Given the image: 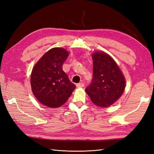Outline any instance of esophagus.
Listing matches in <instances>:
<instances>
[{
    "label": "esophagus",
    "mask_w": 154,
    "mask_h": 154,
    "mask_svg": "<svg viewBox=\"0 0 154 154\" xmlns=\"http://www.w3.org/2000/svg\"><path fill=\"white\" fill-rule=\"evenodd\" d=\"M76 86L77 88H82L84 87V84L83 83H77L76 85Z\"/></svg>",
    "instance_id": "1"
}]
</instances>
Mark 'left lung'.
Here are the masks:
<instances>
[{"label":"left lung","instance_id":"obj_1","mask_svg":"<svg viewBox=\"0 0 154 154\" xmlns=\"http://www.w3.org/2000/svg\"><path fill=\"white\" fill-rule=\"evenodd\" d=\"M92 58L93 77L85 91L95 105L106 108L122 96L126 87L125 77L113 58L105 52H94Z\"/></svg>","mask_w":154,"mask_h":154}]
</instances>
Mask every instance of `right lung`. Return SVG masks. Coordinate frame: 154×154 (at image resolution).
<instances>
[{"instance_id": "add662e5", "label": "right lung", "mask_w": 154, "mask_h": 154, "mask_svg": "<svg viewBox=\"0 0 154 154\" xmlns=\"http://www.w3.org/2000/svg\"><path fill=\"white\" fill-rule=\"evenodd\" d=\"M69 54L63 48H51L32 69L30 77L32 93L45 106L53 109L62 106L76 88L62 69Z\"/></svg>"}]
</instances>
